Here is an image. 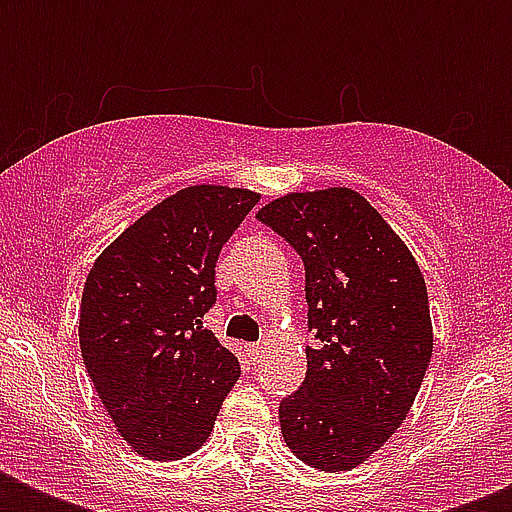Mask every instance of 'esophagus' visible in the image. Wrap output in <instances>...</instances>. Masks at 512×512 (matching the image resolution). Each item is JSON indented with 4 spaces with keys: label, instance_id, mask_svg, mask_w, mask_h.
Wrapping results in <instances>:
<instances>
[{
    "label": "esophagus",
    "instance_id": "1",
    "mask_svg": "<svg viewBox=\"0 0 512 512\" xmlns=\"http://www.w3.org/2000/svg\"><path fill=\"white\" fill-rule=\"evenodd\" d=\"M260 353H263V348H260V342H249V345H247V356L252 358V361H257V358H260Z\"/></svg>",
    "mask_w": 512,
    "mask_h": 512
}]
</instances>
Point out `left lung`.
Returning <instances> with one entry per match:
<instances>
[{"mask_svg":"<svg viewBox=\"0 0 512 512\" xmlns=\"http://www.w3.org/2000/svg\"><path fill=\"white\" fill-rule=\"evenodd\" d=\"M305 265L303 385L281 401L297 460L340 473L388 441L412 409L433 356L420 265L377 209L350 188L287 193L257 212Z\"/></svg>","mask_w":512,"mask_h":512,"instance_id":"left-lung-1","label":"left lung"}]
</instances>
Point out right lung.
<instances>
[{"mask_svg": "<svg viewBox=\"0 0 512 512\" xmlns=\"http://www.w3.org/2000/svg\"><path fill=\"white\" fill-rule=\"evenodd\" d=\"M260 201L191 185L103 249L84 281L79 345L119 436L148 460L193 454L215 428L239 358L204 329L217 255Z\"/></svg>", "mask_w": 512, "mask_h": 512, "instance_id": "right-lung-1", "label": "right lung"}]
</instances>
